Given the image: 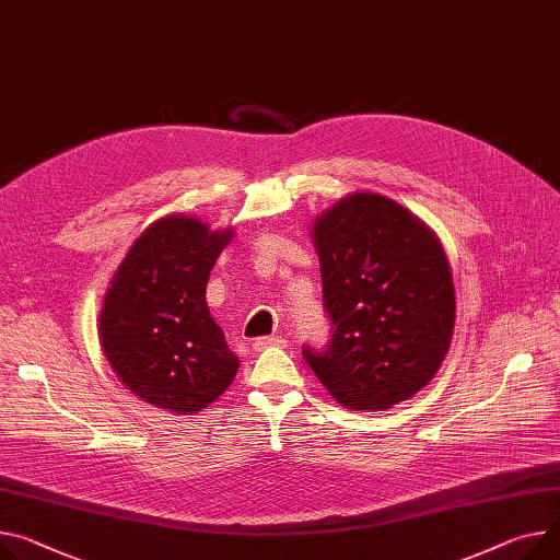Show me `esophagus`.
Here are the masks:
<instances>
[{
  "instance_id": "1",
  "label": "esophagus",
  "mask_w": 560,
  "mask_h": 560,
  "mask_svg": "<svg viewBox=\"0 0 560 560\" xmlns=\"http://www.w3.org/2000/svg\"><path fill=\"white\" fill-rule=\"evenodd\" d=\"M280 346H284V340L280 336H260V338L253 340L255 352H262L267 348H280Z\"/></svg>"
}]
</instances>
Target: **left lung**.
I'll return each mask as SVG.
<instances>
[{
    "label": "left lung",
    "instance_id": "obj_1",
    "mask_svg": "<svg viewBox=\"0 0 560 560\" xmlns=\"http://www.w3.org/2000/svg\"><path fill=\"white\" fill-rule=\"evenodd\" d=\"M331 340L305 361L350 410H388L430 383L455 327L446 253L401 203L354 192L316 218Z\"/></svg>",
    "mask_w": 560,
    "mask_h": 560
}]
</instances>
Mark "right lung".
Listing matches in <instances>:
<instances>
[{
    "mask_svg": "<svg viewBox=\"0 0 560 560\" xmlns=\"http://www.w3.org/2000/svg\"><path fill=\"white\" fill-rule=\"evenodd\" d=\"M233 231L167 214L150 224L116 269L98 316L103 352L143 401L192 415L226 393L240 359L206 305L208 276Z\"/></svg>",
    "mask_w": 560,
    "mask_h": 560,
    "instance_id": "add662e5",
    "label": "right lung"
}]
</instances>
